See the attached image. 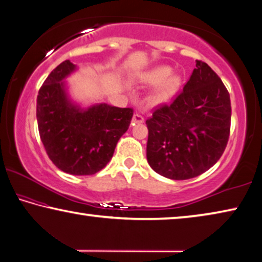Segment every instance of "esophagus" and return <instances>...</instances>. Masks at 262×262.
Instances as JSON below:
<instances>
[{
  "label": "esophagus",
  "instance_id": "esophagus-1",
  "mask_svg": "<svg viewBox=\"0 0 262 262\" xmlns=\"http://www.w3.org/2000/svg\"><path fill=\"white\" fill-rule=\"evenodd\" d=\"M143 121H144L143 116H142L141 114H139V113H136V114H134V116H133V119H132L133 124H135V123H142Z\"/></svg>",
  "mask_w": 262,
  "mask_h": 262
}]
</instances>
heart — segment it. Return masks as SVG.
<instances>
[{
  "label": "heart",
  "instance_id": "1",
  "mask_svg": "<svg viewBox=\"0 0 262 262\" xmlns=\"http://www.w3.org/2000/svg\"><path fill=\"white\" fill-rule=\"evenodd\" d=\"M141 81L148 84H159L150 97L151 103L154 104L169 101L181 85V77L173 75L171 68L168 66H159L148 70L141 76Z\"/></svg>",
  "mask_w": 262,
  "mask_h": 262
}]
</instances>
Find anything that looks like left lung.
<instances>
[{
  "label": "left lung",
  "mask_w": 262,
  "mask_h": 262,
  "mask_svg": "<svg viewBox=\"0 0 262 262\" xmlns=\"http://www.w3.org/2000/svg\"><path fill=\"white\" fill-rule=\"evenodd\" d=\"M231 116L227 88L208 64L198 60L183 91L146 121L148 163L171 180L205 173L224 154Z\"/></svg>",
  "instance_id": "1"
}]
</instances>
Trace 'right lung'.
I'll return each instance as SVG.
<instances>
[{
	"label": "right lung",
	"instance_id": "1",
	"mask_svg": "<svg viewBox=\"0 0 262 262\" xmlns=\"http://www.w3.org/2000/svg\"><path fill=\"white\" fill-rule=\"evenodd\" d=\"M75 69L69 60L63 61L38 91V133L58 169L73 175H93L111 161L116 143L129 128L133 109L107 103L82 109L74 104L63 80Z\"/></svg>",
	"mask_w": 262,
	"mask_h": 262
}]
</instances>
